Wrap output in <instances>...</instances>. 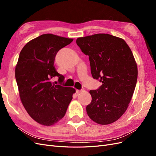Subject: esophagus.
I'll list each match as a JSON object with an SVG mask.
<instances>
[{"instance_id": "esophagus-1", "label": "esophagus", "mask_w": 156, "mask_h": 156, "mask_svg": "<svg viewBox=\"0 0 156 156\" xmlns=\"http://www.w3.org/2000/svg\"><path fill=\"white\" fill-rule=\"evenodd\" d=\"M83 91V90H76V93L79 94L80 92H81Z\"/></svg>"}]
</instances>
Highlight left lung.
<instances>
[{
	"label": "left lung",
	"mask_w": 156,
	"mask_h": 156,
	"mask_svg": "<svg viewBox=\"0 0 156 156\" xmlns=\"http://www.w3.org/2000/svg\"><path fill=\"white\" fill-rule=\"evenodd\" d=\"M76 43L89 56L93 78L102 83L89 92L87 114L98 124H112L124 115L135 90L138 69L133 55L123 39L108 34L78 37Z\"/></svg>",
	"instance_id": "left-lung-1"
}]
</instances>
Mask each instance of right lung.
I'll use <instances>...</instances> for the list:
<instances>
[{"instance_id":"obj_1","label":"right lung","mask_w":156,"mask_h":156,"mask_svg":"<svg viewBox=\"0 0 156 156\" xmlns=\"http://www.w3.org/2000/svg\"><path fill=\"white\" fill-rule=\"evenodd\" d=\"M73 39L52 34H42L23 47L16 66V79L23 105L33 120L45 126H53L66 112L75 89L52 83L64 76L54 66L57 52Z\"/></svg>"}]
</instances>
